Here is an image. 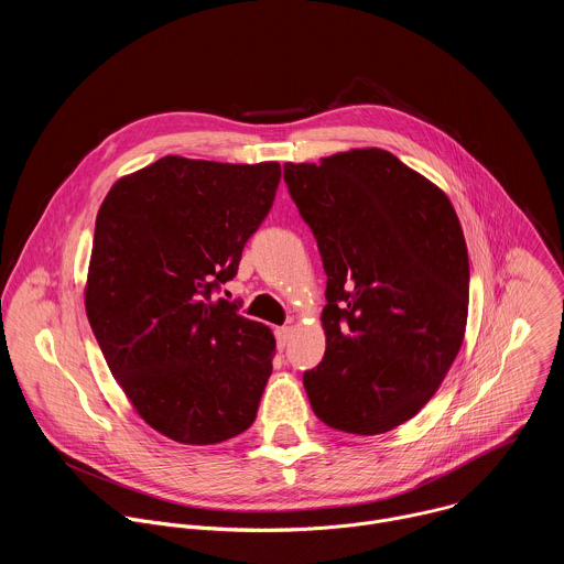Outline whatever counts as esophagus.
Masks as SVG:
<instances>
[{
	"label": "esophagus",
	"mask_w": 564,
	"mask_h": 564,
	"mask_svg": "<svg viewBox=\"0 0 564 564\" xmlns=\"http://www.w3.org/2000/svg\"><path fill=\"white\" fill-rule=\"evenodd\" d=\"M290 328L288 326H283V328H276L274 330V337H276V344H279V348H285L288 346V339H290Z\"/></svg>",
	"instance_id": "1"
}]
</instances>
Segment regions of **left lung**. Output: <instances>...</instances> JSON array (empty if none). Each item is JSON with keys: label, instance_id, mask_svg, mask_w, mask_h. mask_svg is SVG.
Listing matches in <instances>:
<instances>
[{"label": "left lung", "instance_id": "1", "mask_svg": "<svg viewBox=\"0 0 564 564\" xmlns=\"http://www.w3.org/2000/svg\"><path fill=\"white\" fill-rule=\"evenodd\" d=\"M328 274L326 355L303 372L314 415L379 435L409 422L453 366L468 252L446 194L383 149L283 165Z\"/></svg>", "mask_w": 564, "mask_h": 564}]
</instances>
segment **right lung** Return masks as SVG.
I'll use <instances>...</instances> for the list:
<instances>
[{"instance_id":"right-lung-1","label":"right lung","mask_w":564,"mask_h":564,"mask_svg":"<svg viewBox=\"0 0 564 564\" xmlns=\"http://www.w3.org/2000/svg\"><path fill=\"white\" fill-rule=\"evenodd\" d=\"M279 163L165 155L120 178L94 234L87 316L135 413L181 444H218L257 420L276 341L214 299L272 209Z\"/></svg>"}]
</instances>
